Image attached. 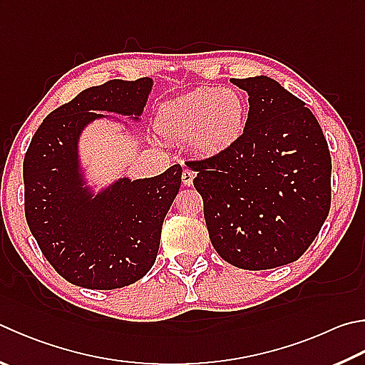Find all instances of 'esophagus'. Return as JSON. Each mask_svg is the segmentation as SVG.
Here are the masks:
<instances>
[{
    "instance_id": "obj_1",
    "label": "esophagus",
    "mask_w": 365,
    "mask_h": 365,
    "mask_svg": "<svg viewBox=\"0 0 365 365\" xmlns=\"http://www.w3.org/2000/svg\"><path fill=\"white\" fill-rule=\"evenodd\" d=\"M195 180V172L191 169H183V174H182V182L185 187H191Z\"/></svg>"
}]
</instances>
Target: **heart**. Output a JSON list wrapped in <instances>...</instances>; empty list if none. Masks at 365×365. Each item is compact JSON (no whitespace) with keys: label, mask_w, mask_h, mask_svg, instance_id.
Returning a JSON list of instances; mask_svg holds the SVG:
<instances>
[{"label":"heart","mask_w":365,"mask_h":365,"mask_svg":"<svg viewBox=\"0 0 365 365\" xmlns=\"http://www.w3.org/2000/svg\"><path fill=\"white\" fill-rule=\"evenodd\" d=\"M249 102L236 88H204L163 105L156 128L187 142L200 156L223 155L240 142L247 125Z\"/></svg>","instance_id":"1"}]
</instances>
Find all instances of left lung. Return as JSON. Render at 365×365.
Segmentation results:
<instances>
[{
	"label": "left lung",
	"instance_id": "1",
	"mask_svg": "<svg viewBox=\"0 0 365 365\" xmlns=\"http://www.w3.org/2000/svg\"><path fill=\"white\" fill-rule=\"evenodd\" d=\"M249 94L242 137L223 155L187 163L197 172L212 246L258 271L298 260L330 210L327 140L311 110L269 76L231 78Z\"/></svg>",
	"mask_w": 365,
	"mask_h": 365
}]
</instances>
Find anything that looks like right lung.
<instances>
[{"mask_svg": "<svg viewBox=\"0 0 365 365\" xmlns=\"http://www.w3.org/2000/svg\"><path fill=\"white\" fill-rule=\"evenodd\" d=\"M153 79H111L89 88L44 118L24 160L25 217L48 262L79 287L119 289L148 273L164 217L180 190L182 165L150 178L119 177L89 185L79 140L84 129L115 113L138 123Z\"/></svg>", "mask_w": 365, "mask_h": 365, "instance_id": "right-lung-1", "label": "right lung"}]
</instances>
